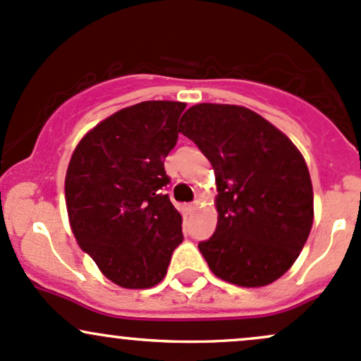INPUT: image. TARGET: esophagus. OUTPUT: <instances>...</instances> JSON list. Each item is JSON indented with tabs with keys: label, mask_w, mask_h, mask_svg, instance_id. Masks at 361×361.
<instances>
[{
	"label": "esophagus",
	"mask_w": 361,
	"mask_h": 361,
	"mask_svg": "<svg viewBox=\"0 0 361 361\" xmlns=\"http://www.w3.org/2000/svg\"><path fill=\"white\" fill-rule=\"evenodd\" d=\"M197 207H199V200H195L192 205H190V209H192V211H193V209H197Z\"/></svg>",
	"instance_id": "34e87169"
}]
</instances>
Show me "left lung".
Wrapping results in <instances>:
<instances>
[{"mask_svg":"<svg viewBox=\"0 0 361 361\" xmlns=\"http://www.w3.org/2000/svg\"><path fill=\"white\" fill-rule=\"evenodd\" d=\"M180 132L216 174L217 226L199 243L209 269L243 288L274 283L298 259L314 223V190L300 150L243 106H192Z\"/></svg>","mask_w":361,"mask_h":361,"instance_id":"1","label":"left lung"}]
</instances>
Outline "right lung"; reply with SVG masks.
<instances>
[{
  "mask_svg": "<svg viewBox=\"0 0 361 361\" xmlns=\"http://www.w3.org/2000/svg\"><path fill=\"white\" fill-rule=\"evenodd\" d=\"M185 102L144 101L120 109L78 142L65 180L75 238L114 284L161 283L183 241L181 214L166 193L164 159Z\"/></svg>",
  "mask_w": 361,
  "mask_h": 361,
  "instance_id": "obj_1",
  "label": "right lung"
}]
</instances>
